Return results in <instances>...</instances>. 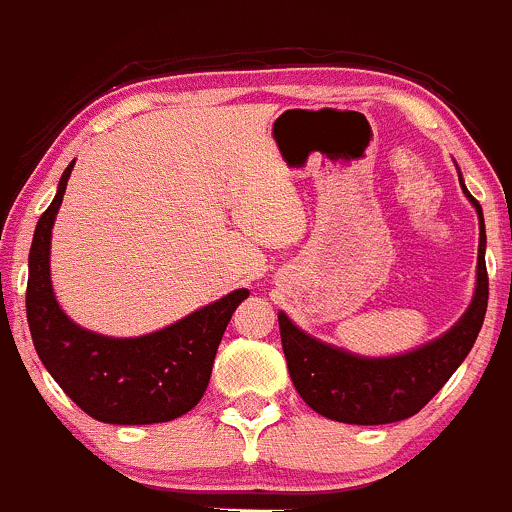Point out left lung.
Returning a JSON list of instances; mask_svg holds the SVG:
<instances>
[{
	"label": "left lung",
	"mask_w": 512,
	"mask_h": 512,
	"mask_svg": "<svg viewBox=\"0 0 512 512\" xmlns=\"http://www.w3.org/2000/svg\"><path fill=\"white\" fill-rule=\"evenodd\" d=\"M459 169V166H456ZM464 196L478 215L476 289L469 309L446 333L397 355H358L319 341L279 311V336L289 378L301 400L321 417L343 424H390L412 417L444 387L476 343L488 306L486 223L459 171Z\"/></svg>",
	"instance_id": "8db88e82"
}]
</instances>
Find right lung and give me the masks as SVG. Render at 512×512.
Masks as SVG:
<instances>
[{"instance_id":"add662e5","label":"right lung","mask_w":512,"mask_h":512,"mask_svg":"<svg viewBox=\"0 0 512 512\" xmlns=\"http://www.w3.org/2000/svg\"><path fill=\"white\" fill-rule=\"evenodd\" d=\"M73 164L36 223L29 252L26 319L41 363L85 414L105 424H157L191 412L211 380L215 351L247 289L134 338L95 333L68 319L51 284V230Z\"/></svg>"}]
</instances>
